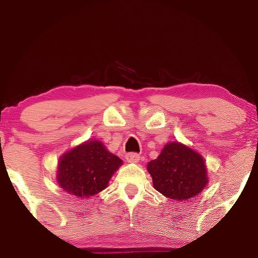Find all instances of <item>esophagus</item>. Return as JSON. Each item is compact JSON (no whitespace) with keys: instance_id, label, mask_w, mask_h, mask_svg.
I'll list each match as a JSON object with an SVG mask.
<instances>
[{"instance_id":"obj_1","label":"esophagus","mask_w":258,"mask_h":258,"mask_svg":"<svg viewBox=\"0 0 258 258\" xmlns=\"http://www.w3.org/2000/svg\"><path fill=\"white\" fill-rule=\"evenodd\" d=\"M139 160H140V155L137 153H126L125 154V161L126 162L136 163V162H139Z\"/></svg>"}]
</instances>
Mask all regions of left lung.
I'll return each mask as SVG.
<instances>
[{
	"instance_id": "left-lung-1",
	"label": "left lung",
	"mask_w": 258,
	"mask_h": 258,
	"mask_svg": "<svg viewBox=\"0 0 258 258\" xmlns=\"http://www.w3.org/2000/svg\"><path fill=\"white\" fill-rule=\"evenodd\" d=\"M147 169L153 178L154 188L174 200L196 197L207 183L203 156L179 142L167 143Z\"/></svg>"
}]
</instances>
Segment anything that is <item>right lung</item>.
I'll list each match as a JSON object with an SVG mask.
<instances>
[{"mask_svg":"<svg viewBox=\"0 0 258 258\" xmlns=\"http://www.w3.org/2000/svg\"><path fill=\"white\" fill-rule=\"evenodd\" d=\"M118 156L109 153L99 141H88L62 155L58 167V182L68 193L91 197L103 190L116 169Z\"/></svg>","mask_w":258,"mask_h":258,"instance_id":"obj_1","label":"right lung"}]
</instances>
